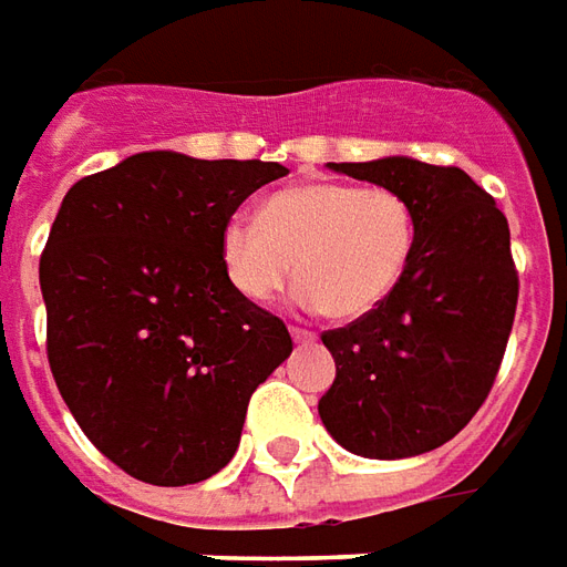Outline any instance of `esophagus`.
<instances>
[{"label":"esophagus","instance_id":"esophagus-1","mask_svg":"<svg viewBox=\"0 0 567 567\" xmlns=\"http://www.w3.org/2000/svg\"><path fill=\"white\" fill-rule=\"evenodd\" d=\"M290 333L296 342H315V339H318V333H315V330H306V327H290Z\"/></svg>","mask_w":567,"mask_h":567}]
</instances>
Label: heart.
Wrapping results in <instances>:
<instances>
[{
	"mask_svg": "<svg viewBox=\"0 0 567 567\" xmlns=\"http://www.w3.org/2000/svg\"><path fill=\"white\" fill-rule=\"evenodd\" d=\"M416 240L420 216L401 190L306 182L271 194L261 216L228 218L218 259L249 302L275 299L299 275L308 306L354 321L398 290Z\"/></svg>",
	"mask_w": 567,
	"mask_h": 567,
	"instance_id": "1",
	"label": "heart"
}]
</instances>
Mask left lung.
I'll list each match as a JSON object with an SVG mask.
<instances>
[{
	"label": "left lung",
	"instance_id": "left-lung-1",
	"mask_svg": "<svg viewBox=\"0 0 567 567\" xmlns=\"http://www.w3.org/2000/svg\"><path fill=\"white\" fill-rule=\"evenodd\" d=\"M330 166L401 190L420 216V240L377 311L321 333L336 361L321 420L358 456L435 451L478 413L503 364L518 302L509 221L456 166L408 157Z\"/></svg>",
	"mask_w": 567,
	"mask_h": 567
}]
</instances>
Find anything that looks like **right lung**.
<instances>
[{
  "mask_svg": "<svg viewBox=\"0 0 567 567\" xmlns=\"http://www.w3.org/2000/svg\"><path fill=\"white\" fill-rule=\"evenodd\" d=\"M287 166L151 151L85 175L39 256L45 354L85 439L159 487L216 475L246 404L292 351L287 323L244 299L221 225Z\"/></svg>",
  "mask_w": 567,
  "mask_h": 567,
  "instance_id": "add662e5",
  "label": "right lung"
}]
</instances>
